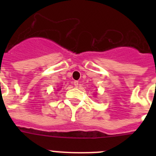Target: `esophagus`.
Listing matches in <instances>:
<instances>
[{
    "instance_id": "1",
    "label": "esophagus",
    "mask_w": 156,
    "mask_h": 156,
    "mask_svg": "<svg viewBox=\"0 0 156 156\" xmlns=\"http://www.w3.org/2000/svg\"><path fill=\"white\" fill-rule=\"evenodd\" d=\"M73 84L76 87H78V86H79V82H78V81H74Z\"/></svg>"
}]
</instances>
